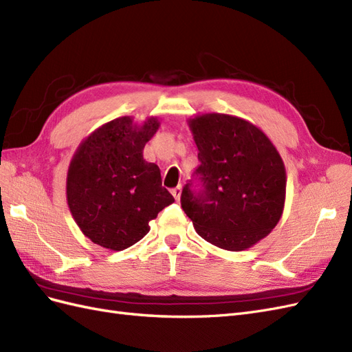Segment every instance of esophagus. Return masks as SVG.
Masks as SVG:
<instances>
[{"mask_svg": "<svg viewBox=\"0 0 352 352\" xmlns=\"http://www.w3.org/2000/svg\"><path fill=\"white\" fill-rule=\"evenodd\" d=\"M172 195L175 197V199L176 201H179L180 199V195H182V186H176L175 189H172Z\"/></svg>", "mask_w": 352, "mask_h": 352, "instance_id": "obj_1", "label": "esophagus"}]
</instances>
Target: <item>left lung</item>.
<instances>
[{
	"label": "left lung",
	"instance_id": "left-lung-1",
	"mask_svg": "<svg viewBox=\"0 0 352 352\" xmlns=\"http://www.w3.org/2000/svg\"><path fill=\"white\" fill-rule=\"evenodd\" d=\"M198 148L182 208L198 235L228 251H242L278 225L286 197V170L276 146L257 126L236 116L206 113L188 120Z\"/></svg>",
	"mask_w": 352,
	"mask_h": 352
}]
</instances>
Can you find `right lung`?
<instances>
[{
  "label": "right lung",
  "instance_id": "1",
  "mask_svg": "<svg viewBox=\"0 0 352 352\" xmlns=\"http://www.w3.org/2000/svg\"><path fill=\"white\" fill-rule=\"evenodd\" d=\"M157 117L133 123L129 116L100 126L74 153L66 194L72 216L85 236L102 248L122 251L150 232V221L175 198L162 186L144 146L158 131Z\"/></svg>",
  "mask_w": 352,
  "mask_h": 352
}]
</instances>
